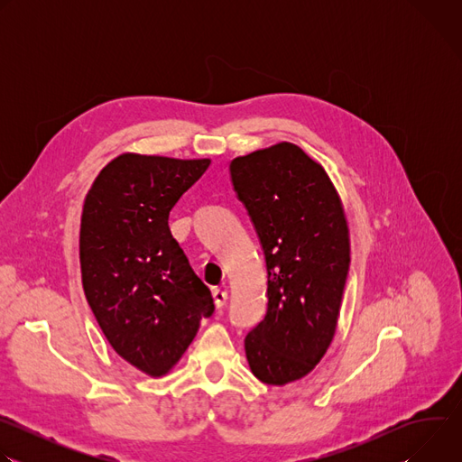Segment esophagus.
<instances>
[{
    "mask_svg": "<svg viewBox=\"0 0 462 462\" xmlns=\"http://www.w3.org/2000/svg\"><path fill=\"white\" fill-rule=\"evenodd\" d=\"M226 300H228V292L223 291V289H216L214 291V301H216V307L221 309L226 305Z\"/></svg>",
    "mask_w": 462,
    "mask_h": 462,
    "instance_id": "obj_1",
    "label": "esophagus"
}]
</instances>
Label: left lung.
<instances>
[{
	"instance_id": "1",
	"label": "left lung",
	"mask_w": 462,
	"mask_h": 462,
	"mask_svg": "<svg viewBox=\"0 0 462 462\" xmlns=\"http://www.w3.org/2000/svg\"><path fill=\"white\" fill-rule=\"evenodd\" d=\"M230 177L267 261V314L245 338L261 382L309 374L333 342L349 273V228L323 166L280 143L236 157Z\"/></svg>"
}]
</instances>
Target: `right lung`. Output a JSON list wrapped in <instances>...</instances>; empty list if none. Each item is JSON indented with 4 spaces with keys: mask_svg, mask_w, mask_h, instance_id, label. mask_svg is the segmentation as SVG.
<instances>
[{
    "mask_svg": "<svg viewBox=\"0 0 462 462\" xmlns=\"http://www.w3.org/2000/svg\"><path fill=\"white\" fill-rule=\"evenodd\" d=\"M210 159L122 153L95 179L80 223L88 303L111 347L150 376L180 360L203 318L210 289L191 271L168 217Z\"/></svg>",
    "mask_w": 462,
    "mask_h": 462,
    "instance_id": "1",
    "label": "right lung"
}]
</instances>
